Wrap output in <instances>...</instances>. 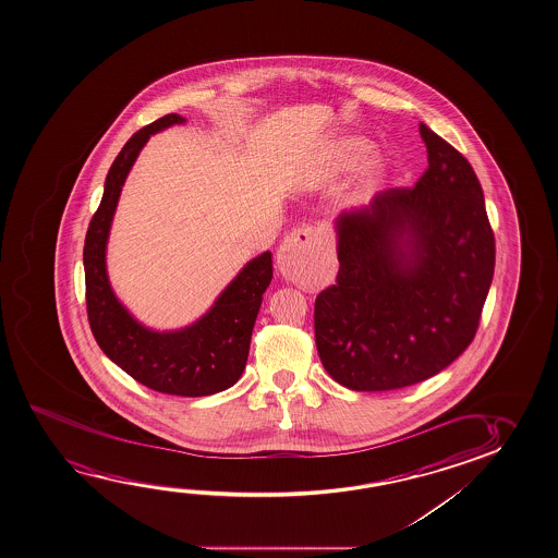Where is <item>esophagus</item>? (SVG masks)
I'll use <instances>...</instances> for the list:
<instances>
[{
  "instance_id": "34e87169",
  "label": "esophagus",
  "mask_w": 558,
  "mask_h": 558,
  "mask_svg": "<svg viewBox=\"0 0 558 558\" xmlns=\"http://www.w3.org/2000/svg\"><path fill=\"white\" fill-rule=\"evenodd\" d=\"M326 245V235L323 228L305 227L293 230L283 240L276 263L280 272L286 276L298 275V270L308 267L315 260Z\"/></svg>"
}]
</instances>
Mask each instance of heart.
I'll use <instances>...</instances> for the list:
<instances>
[{"label":"heart","mask_w":558,"mask_h":558,"mask_svg":"<svg viewBox=\"0 0 558 558\" xmlns=\"http://www.w3.org/2000/svg\"><path fill=\"white\" fill-rule=\"evenodd\" d=\"M372 151V144L366 137L349 136L343 137L336 149L331 151L330 162H328V170L331 174H340V172H349V170L356 169L361 162L368 157ZM380 162H372L371 167L366 169V182H372L381 174Z\"/></svg>","instance_id":"1"}]
</instances>
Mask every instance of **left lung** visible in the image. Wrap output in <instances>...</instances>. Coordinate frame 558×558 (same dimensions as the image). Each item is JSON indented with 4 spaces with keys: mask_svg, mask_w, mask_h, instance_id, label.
Returning a JSON list of instances; mask_svg holds the SVG:
<instances>
[{
    "mask_svg": "<svg viewBox=\"0 0 558 558\" xmlns=\"http://www.w3.org/2000/svg\"><path fill=\"white\" fill-rule=\"evenodd\" d=\"M428 170L336 218L340 270L315 301L323 366L353 391L428 380L476 336L495 238L476 172L421 122Z\"/></svg>",
    "mask_w": 558,
    "mask_h": 558,
    "instance_id": "1",
    "label": "left lung"
}]
</instances>
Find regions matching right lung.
I'll return each mask as SVG.
<instances>
[{"label":"right lung","instance_id":"1","mask_svg":"<svg viewBox=\"0 0 558 558\" xmlns=\"http://www.w3.org/2000/svg\"><path fill=\"white\" fill-rule=\"evenodd\" d=\"M184 122V117L170 113L137 130L107 172L104 197L84 242L86 307L97 345L134 380L169 396L203 397L232 388L242 376L263 293L272 280V253L251 258L195 323L162 331L147 328L122 305L106 260L114 210L137 155L154 134Z\"/></svg>","mask_w":558,"mask_h":558}]
</instances>
